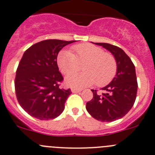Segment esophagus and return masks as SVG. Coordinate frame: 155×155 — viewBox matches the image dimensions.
Wrapping results in <instances>:
<instances>
[{"label": "esophagus", "instance_id": "1", "mask_svg": "<svg viewBox=\"0 0 155 155\" xmlns=\"http://www.w3.org/2000/svg\"><path fill=\"white\" fill-rule=\"evenodd\" d=\"M82 91L81 89H77V88H72L71 89V92L72 93H79V92Z\"/></svg>", "mask_w": 155, "mask_h": 155}]
</instances>
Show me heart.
Returning a JSON list of instances; mask_svg holds the SVG:
<instances>
[{
    "instance_id": "obj_1",
    "label": "heart",
    "mask_w": 155,
    "mask_h": 155,
    "mask_svg": "<svg viewBox=\"0 0 155 155\" xmlns=\"http://www.w3.org/2000/svg\"><path fill=\"white\" fill-rule=\"evenodd\" d=\"M75 55L68 50H62L57 56V64L61 72L68 74L77 71L79 63L84 73L69 74L65 78L67 85L71 87H88L96 82L102 87L111 81L117 72V62L114 56L105 53L102 48L90 44H78L73 47Z\"/></svg>"
}]
</instances>
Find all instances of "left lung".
Wrapping results in <instances>:
<instances>
[{"label": "left lung", "instance_id": "obj_1", "mask_svg": "<svg viewBox=\"0 0 155 155\" xmlns=\"http://www.w3.org/2000/svg\"><path fill=\"white\" fill-rule=\"evenodd\" d=\"M102 46L114 56L117 62L115 77L98 94L91 90L93 98L87 102L89 114L102 122H111L122 118L132 108L136 98L138 84L136 69L130 58L122 49L107 43H93Z\"/></svg>", "mask_w": 155, "mask_h": 155}]
</instances>
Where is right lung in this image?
<instances>
[{
	"instance_id": "right-lung-1",
	"label": "right lung",
	"mask_w": 155,
	"mask_h": 155,
	"mask_svg": "<svg viewBox=\"0 0 155 155\" xmlns=\"http://www.w3.org/2000/svg\"><path fill=\"white\" fill-rule=\"evenodd\" d=\"M75 41L45 40L24 53L16 71L15 90L19 105L32 117L47 120L64 111L71 91L59 88L63 78L59 71L57 56L65 46Z\"/></svg>"
}]
</instances>
